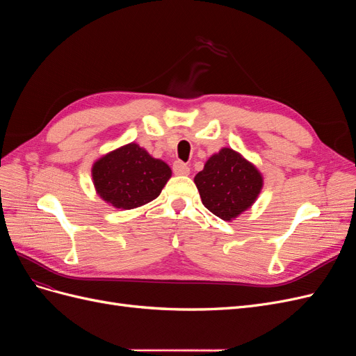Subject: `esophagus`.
<instances>
[{"instance_id":"obj_1","label":"esophagus","mask_w":356,"mask_h":356,"mask_svg":"<svg viewBox=\"0 0 356 356\" xmlns=\"http://www.w3.org/2000/svg\"><path fill=\"white\" fill-rule=\"evenodd\" d=\"M172 169H174L175 175H188L190 174V168L184 163V161H181V160L174 161Z\"/></svg>"}]
</instances>
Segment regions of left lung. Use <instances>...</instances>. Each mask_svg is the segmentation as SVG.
Segmentation results:
<instances>
[{
    "instance_id": "left-lung-1",
    "label": "left lung",
    "mask_w": 356,
    "mask_h": 356,
    "mask_svg": "<svg viewBox=\"0 0 356 356\" xmlns=\"http://www.w3.org/2000/svg\"><path fill=\"white\" fill-rule=\"evenodd\" d=\"M195 182L204 208L224 221L250 208L263 187L260 172L232 148L209 157Z\"/></svg>"
}]
</instances>
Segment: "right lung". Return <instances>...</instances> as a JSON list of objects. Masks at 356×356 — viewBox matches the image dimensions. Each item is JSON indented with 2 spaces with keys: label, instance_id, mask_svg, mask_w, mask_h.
<instances>
[{
  "label": "right lung",
  "instance_id": "right-lung-1",
  "mask_svg": "<svg viewBox=\"0 0 356 356\" xmlns=\"http://www.w3.org/2000/svg\"><path fill=\"white\" fill-rule=\"evenodd\" d=\"M170 175L163 160L134 143L101 157L92 168L98 195L118 209H134L154 200Z\"/></svg>",
  "mask_w": 356,
  "mask_h": 356
}]
</instances>
